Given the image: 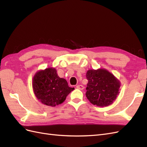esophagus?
I'll return each mask as SVG.
<instances>
[{
    "label": "esophagus",
    "instance_id": "obj_1",
    "mask_svg": "<svg viewBox=\"0 0 147 147\" xmlns=\"http://www.w3.org/2000/svg\"><path fill=\"white\" fill-rule=\"evenodd\" d=\"M77 88L78 89V90H82L84 89V86L83 85H77Z\"/></svg>",
    "mask_w": 147,
    "mask_h": 147
}]
</instances>
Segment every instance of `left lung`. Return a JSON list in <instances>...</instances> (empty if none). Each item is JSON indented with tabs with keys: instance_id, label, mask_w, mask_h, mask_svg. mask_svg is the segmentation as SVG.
<instances>
[{
	"instance_id": "8db88e82",
	"label": "left lung",
	"mask_w": 147,
	"mask_h": 147,
	"mask_svg": "<svg viewBox=\"0 0 147 147\" xmlns=\"http://www.w3.org/2000/svg\"><path fill=\"white\" fill-rule=\"evenodd\" d=\"M86 78V96L92 104L107 107L113 103L119 93L121 82L113 74L105 69H90Z\"/></svg>"
}]
</instances>
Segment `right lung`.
I'll use <instances>...</instances> for the list:
<instances>
[{"label": "right lung", "mask_w": 147, "mask_h": 147, "mask_svg": "<svg viewBox=\"0 0 147 147\" xmlns=\"http://www.w3.org/2000/svg\"><path fill=\"white\" fill-rule=\"evenodd\" d=\"M32 88L35 96L42 104L53 107L63 103L74 90L68 86L65 79L57 75L54 67L37 71L33 77Z\"/></svg>", "instance_id": "add662e5"}]
</instances>
